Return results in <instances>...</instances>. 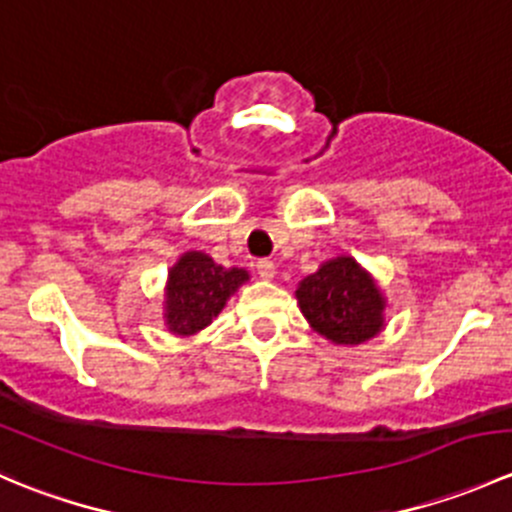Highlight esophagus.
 Segmentation results:
<instances>
[{
    "label": "esophagus",
    "mask_w": 512,
    "mask_h": 512,
    "mask_svg": "<svg viewBox=\"0 0 512 512\" xmlns=\"http://www.w3.org/2000/svg\"><path fill=\"white\" fill-rule=\"evenodd\" d=\"M255 270H257V275H260V280H272V277H275V262H272V260H257Z\"/></svg>",
    "instance_id": "34e87169"
}]
</instances>
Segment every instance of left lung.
Instances as JSON below:
<instances>
[{"instance_id":"left-lung-1","label":"left lung","mask_w":512,"mask_h":512,"mask_svg":"<svg viewBox=\"0 0 512 512\" xmlns=\"http://www.w3.org/2000/svg\"><path fill=\"white\" fill-rule=\"evenodd\" d=\"M294 294L309 327L334 344L354 347L384 329V294L349 255L324 262L299 282Z\"/></svg>"}]
</instances>
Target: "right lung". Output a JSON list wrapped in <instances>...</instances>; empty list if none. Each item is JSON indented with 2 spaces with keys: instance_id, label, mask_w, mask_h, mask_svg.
<instances>
[{
  "instance_id": "obj_1",
  "label": "right lung",
  "mask_w": 512,
  "mask_h": 512,
  "mask_svg": "<svg viewBox=\"0 0 512 512\" xmlns=\"http://www.w3.org/2000/svg\"><path fill=\"white\" fill-rule=\"evenodd\" d=\"M250 280L247 270L223 267L205 252H185L170 267L165 285L163 319L168 332L178 337H193L208 327L220 312L230 294L242 282Z\"/></svg>"
}]
</instances>
